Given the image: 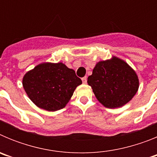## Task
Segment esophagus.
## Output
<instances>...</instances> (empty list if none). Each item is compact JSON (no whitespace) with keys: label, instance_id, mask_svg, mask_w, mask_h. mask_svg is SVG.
<instances>
[{"label":"esophagus","instance_id":"obj_1","mask_svg":"<svg viewBox=\"0 0 157 157\" xmlns=\"http://www.w3.org/2000/svg\"><path fill=\"white\" fill-rule=\"evenodd\" d=\"M82 82L84 83V84H86V83L87 82V77H86V76L83 77L82 78Z\"/></svg>","mask_w":157,"mask_h":157}]
</instances>
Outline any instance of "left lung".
<instances>
[{
    "instance_id": "obj_1",
    "label": "left lung",
    "mask_w": 157,
    "mask_h": 157,
    "mask_svg": "<svg viewBox=\"0 0 157 157\" xmlns=\"http://www.w3.org/2000/svg\"><path fill=\"white\" fill-rule=\"evenodd\" d=\"M87 82L92 87L97 99L109 109L126 105L139 86L135 71L125 61L115 56L98 62Z\"/></svg>"
}]
</instances>
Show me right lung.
Instances as JSON below:
<instances>
[{
    "mask_svg": "<svg viewBox=\"0 0 157 157\" xmlns=\"http://www.w3.org/2000/svg\"><path fill=\"white\" fill-rule=\"evenodd\" d=\"M82 84L75 71L62 63H43L25 75V91L38 108L54 112L64 108Z\"/></svg>",
    "mask_w": 157,
    "mask_h": 157,
    "instance_id": "1",
    "label": "right lung"
}]
</instances>
